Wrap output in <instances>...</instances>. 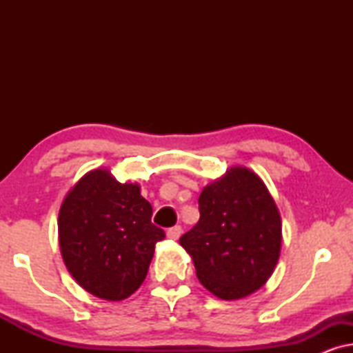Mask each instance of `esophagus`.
Returning <instances> with one entry per match:
<instances>
[{"label":"esophagus","instance_id":"esophagus-1","mask_svg":"<svg viewBox=\"0 0 353 353\" xmlns=\"http://www.w3.org/2000/svg\"><path fill=\"white\" fill-rule=\"evenodd\" d=\"M167 238L172 241H176L181 236V226H172V228L167 230Z\"/></svg>","mask_w":353,"mask_h":353}]
</instances>
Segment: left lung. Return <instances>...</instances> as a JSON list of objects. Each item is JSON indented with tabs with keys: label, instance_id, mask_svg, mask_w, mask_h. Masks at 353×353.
<instances>
[{
	"label": "left lung",
	"instance_id": "8db88e82",
	"mask_svg": "<svg viewBox=\"0 0 353 353\" xmlns=\"http://www.w3.org/2000/svg\"><path fill=\"white\" fill-rule=\"evenodd\" d=\"M201 219L180 238L196 276L221 301H239L268 281L281 254L278 205L257 173L233 165L202 190Z\"/></svg>",
	"mask_w": 353,
	"mask_h": 353
}]
</instances>
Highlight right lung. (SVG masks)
<instances>
[{
	"label": "right lung",
	"instance_id": "1",
	"mask_svg": "<svg viewBox=\"0 0 353 353\" xmlns=\"http://www.w3.org/2000/svg\"><path fill=\"white\" fill-rule=\"evenodd\" d=\"M152 207L138 183L94 168L72 186L57 216L61 255L72 278L103 301H123L141 286L156 243Z\"/></svg>",
	"mask_w": 353,
	"mask_h": 353
}]
</instances>
